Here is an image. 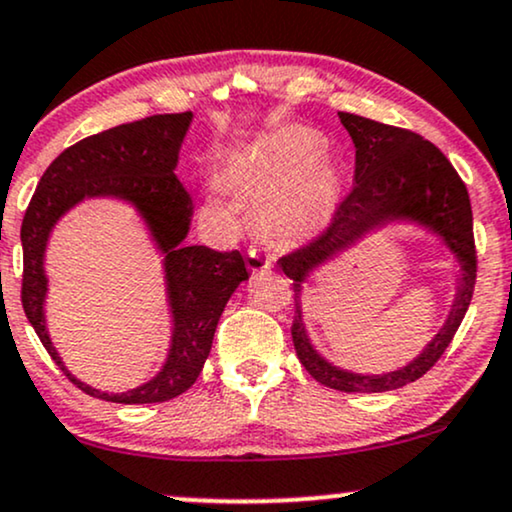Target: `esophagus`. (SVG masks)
<instances>
[{"instance_id":"1","label":"esophagus","mask_w":512,"mask_h":512,"mask_svg":"<svg viewBox=\"0 0 512 512\" xmlns=\"http://www.w3.org/2000/svg\"><path fill=\"white\" fill-rule=\"evenodd\" d=\"M246 261H249V268L254 270V273H263V270H268L273 266V258L268 254H263L261 249H256V246H251L249 254H246Z\"/></svg>"}]
</instances>
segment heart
Segmentation results:
<instances>
[{
  "label": "heart",
  "mask_w": 512,
  "mask_h": 512,
  "mask_svg": "<svg viewBox=\"0 0 512 512\" xmlns=\"http://www.w3.org/2000/svg\"><path fill=\"white\" fill-rule=\"evenodd\" d=\"M323 147V137L306 128L268 132L225 161L223 178L256 201V220L270 235H313L337 216L344 189Z\"/></svg>",
  "instance_id": "1"
}]
</instances>
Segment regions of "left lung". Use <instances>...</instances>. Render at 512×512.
Wrapping results in <instances>:
<instances>
[{
  "label": "left lung",
  "mask_w": 512,
  "mask_h": 512,
  "mask_svg": "<svg viewBox=\"0 0 512 512\" xmlns=\"http://www.w3.org/2000/svg\"><path fill=\"white\" fill-rule=\"evenodd\" d=\"M339 121L351 135L356 147V173L351 194L339 204L332 225L292 254L282 256L277 266L294 280V323L292 339L296 356L308 375L325 387L346 394H377V391L401 389L425 375L441 353L451 344L472 301L477 280V251L472 237V208L468 189L432 142L415 132L384 125L370 118L339 113ZM391 222H410L432 231L445 242L457 258L461 275L457 299L447 323L418 359L399 371L382 376H363L332 366L317 350L305 332L300 292L303 282L332 257L348 250L370 231Z\"/></svg>",
  "instance_id": "1"
}]
</instances>
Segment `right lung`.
Here are the masks:
<instances>
[{"mask_svg":"<svg viewBox=\"0 0 512 512\" xmlns=\"http://www.w3.org/2000/svg\"><path fill=\"white\" fill-rule=\"evenodd\" d=\"M192 125V111L163 113L85 137L44 170L21 225L25 318L40 337L52 361L85 394L113 403H161L180 396L197 382L211 353L213 334L235 289L249 280L239 251L187 246L192 225V197L175 175L180 147ZM85 198H118L130 203L148 225L152 241L164 256V279L174 320L167 363L140 388L109 395L80 383L62 365L43 318L48 281L43 251L53 225Z\"/></svg>","mask_w":512,"mask_h":512,"instance_id":"obj_1","label":"right lung"}]
</instances>
